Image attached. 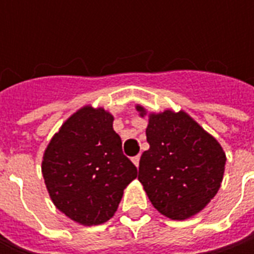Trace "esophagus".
<instances>
[{
	"mask_svg": "<svg viewBox=\"0 0 254 254\" xmlns=\"http://www.w3.org/2000/svg\"><path fill=\"white\" fill-rule=\"evenodd\" d=\"M131 161L134 162V165H135V167H138V165H140V155H135V157H132Z\"/></svg>",
	"mask_w": 254,
	"mask_h": 254,
	"instance_id": "34e87169",
	"label": "esophagus"
}]
</instances>
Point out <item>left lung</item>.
I'll list each match as a JSON object with an SVG mask.
<instances>
[{"mask_svg":"<svg viewBox=\"0 0 254 254\" xmlns=\"http://www.w3.org/2000/svg\"><path fill=\"white\" fill-rule=\"evenodd\" d=\"M147 141L138 181L152 206L174 220L195 216L218 193L225 174L226 154L219 141L184 110L148 113Z\"/></svg>","mask_w":254,"mask_h":254,"instance_id":"1","label":"left lung"}]
</instances>
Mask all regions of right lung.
Here are the masks:
<instances>
[{"instance_id":"1","label":"right lung","mask_w":254,"mask_h":254,"mask_svg":"<svg viewBox=\"0 0 254 254\" xmlns=\"http://www.w3.org/2000/svg\"><path fill=\"white\" fill-rule=\"evenodd\" d=\"M114 117L103 107L83 106L55 132L42 157V175L54 205L83 226L114 216L137 168L122 150Z\"/></svg>"}]
</instances>
